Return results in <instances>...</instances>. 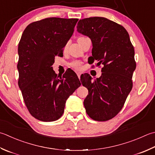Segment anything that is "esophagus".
I'll return each instance as SVG.
<instances>
[{"instance_id": "obj_1", "label": "esophagus", "mask_w": 155, "mask_h": 155, "mask_svg": "<svg viewBox=\"0 0 155 155\" xmlns=\"http://www.w3.org/2000/svg\"><path fill=\"white\" fill-rule=\"evenodd\" d=\"M81 73H80V72H78L77 73V75H78V78H81Z\"/></svg>"}]
</instances>
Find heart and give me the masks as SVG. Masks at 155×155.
<instances>
[{
	"instance_id": "1",
	"label": "heart",
	"mask_w": 155,
	"mask_h": 155,
	"mask_svg": "<svg viewBox=\"0 0 155 155\" xmlns=\"http://www.w3.org/2000/svg\"><path fill=\"white\" fill-rule=\"evenodd\" d=\"M87 38L86 37H79L77 39V42L81 45L82 41H83L84 39ZM71 66L72 68H75L76 70H81V66H82V64L79 61H74L73 62L71 63Z\"/></svg>"
}]
</instances>
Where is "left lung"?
<instances>
[{"label": "left lung", "mask_w": 155, "mask_h": 155, "mask_svg": "<svg viewBox=\"0 0 155 155\" xmlns=\"http://www.w3.org/2000/svg\"><path fill=\"white\" fill-rule=\"evenodd\" d=\"M77 31L91 39L92 56L88 62L104 65L101 76L92 81L89 74L83 77L89 94L84 100L86 112L91 119L104 122L122 110L132 88L136 69L134 49L123 26L105 17L81 19Z\"/></svg>", "instance_id": "left-lung-1"}]
</instances>
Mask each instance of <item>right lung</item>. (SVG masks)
I'll return each mask as SVG.
<instances>
[{
	"label": "right lung",
	"instance_id": "add662e5",
	"mask_svg": "<svg viewBox=\"0 0 155 155\" xmlns=\"http://www.w3.org/2000/svg\"><path fill=\"white\" fill-rule=\"evenodd\" d=\"M78 20L50 17L35 21L19 41L18 84L30 114L42 122L58 120L66 100L81 84L71 69L62 77L51 66L56 56H63Z\"/></svg>",
	"mask_w": 155,
	"mask_h": 155
}]
</instances>
